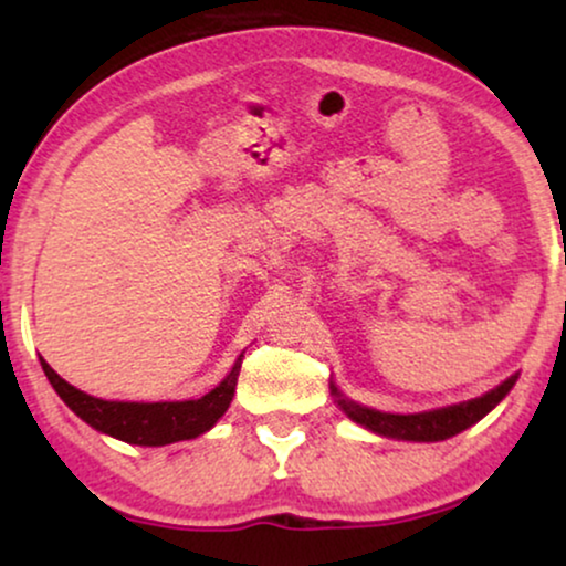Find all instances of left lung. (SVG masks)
<instances>
[{"label":"left lung","mask_w":566,"mask_h":566,"mask_svg":"<svg viewBox=\"0 0 566 566\" xmlns=\"http://www.w3.org/2000/svg\"><path fill=\"white\" fill-rule=\"evenodd\" d=\"M517 376H510L507 381H502L497 389L486 391L484 397L463 401V405H453L446 409H436V412H420V415H389V412H376V409L360 407L355 401L345 399L337 391V386L332 384V394L337 397V405L343 412L355 420L363 428L378 432L386 438H399V440H446L451 436H459L461 430L471 428V424L482 420L486 412H492L494 407L505 399V394L513 389Z\"/></svg>","instance_id":"left-lung-1"}]
</instances>
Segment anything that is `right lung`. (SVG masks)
<instances>
[{
    "label": "right lung",
    "instance_id": "right-lung-1",
    "mask_svg": "<svg viewBox=\"0 0 566 566\" xmlns=\"http://www.w3.org/2000/svg\"><path fill=\"white\" fill-rule=\"evenodd\" d=\"M41 366L59 397L66 401V407L95 430L134 446H167L203 436L227 412L231 397H234L239 370H242V355H239L231 374L206 397L190 401H154V405L90 397V394L66 384L43 358Z\"/></svg>",
    "mask_w": 566,
    "mask_h": 566
}]
</instances>
